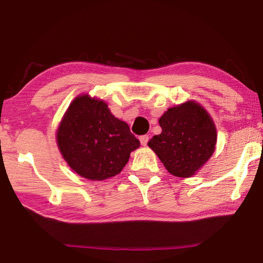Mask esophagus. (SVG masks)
I'll return each mask as SVG.
<instances>
[{"mask_svg": "<svg viewBox=\"0 0 263 263\" xmlns=\"http://www.w3.org/2000/svg\"><path fill=\"white\" fill-rule=\"evenodd\" d=\"M139 140H140V142H141V145H142V146H146V145H147L148 140H149V137H148L147 135L141 136V137L139 138Z\"/></svg>", "mask_w": 263, "mask_h": 263, "instance_id": "esophagus-1", "label": "esophagus"}]
</instances>
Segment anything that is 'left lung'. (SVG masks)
Listing matches in <instances>:
<instances>
[{
    "label": "left lung",
    "instance_id": "obj_1",
    "mask_svg": "<svg viewBox=\"0 0 263 263\" xmlns=\"http://www.w3.org/2000/svg\"><path fill=\"white\" fill-rule=\"evenodd\" d=\"M162 132L148 141L167 171L189 177L205 163L215 151L216 126L209 114L195 102L168 109L159 119Z\"/></svg>",
    "mask_w": 263,
    "mask_h": 263
}]
</instances>
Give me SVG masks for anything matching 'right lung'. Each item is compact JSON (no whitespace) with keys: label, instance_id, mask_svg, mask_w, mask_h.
<instances>
[{"label":"right lung","instance_id":"add662e5","mask_svg":"<svg viewBox=\"0 0 263 263\" xmlns=\"http://www.w3.org/2000/svg\"><path fill=\"white\" fill-rule=\"evenodd\" d=\"M58 146L70 168L82 177L101 181L119 174L140 146L125 122L103 101L88 95L75 99L60 123Z\"/></svg>","mask_w":263,"mask_h":263}]
</instances>
